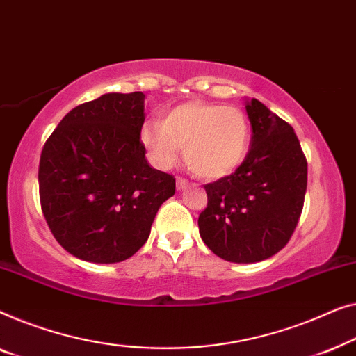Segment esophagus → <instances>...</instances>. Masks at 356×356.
Wrapping results in <instances>:
<instances>
[{
    "instance_id": "esophagus-1",
    "label": "esophagus",
    "mask_w": 356,
    "mask_h": 356,
    "mask_svg": "<svg viewBox=\"0 0 356 356\" xmlns=\"http://www.w3.org/2000/svg\"><path fill=\"white\" fill-rule=\"evenodd\" d=\"M176 185H177V190H184L185 187H188V180L184 179V177H177Z\"/></svg>"
}]
</instances>
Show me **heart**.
I'll return each instance as SVG.
<instances>
[{"mask_svg":"<svg viewBox=\"0 0 356 356\" xmlns=\"http://www.w3.org/2000/svg\"><path fill=\"white\" fill-rule=\"evenodd\" d=\"M143 147L159 168H171L184 147L185 161L200 177H226L247 156L250 127L235 106L188 102L174 106L163 121L142 127Z\"/></svg>","mask_w":356,"mask_h":356,"instance_id":"1","label":"heart"}]
</instances>
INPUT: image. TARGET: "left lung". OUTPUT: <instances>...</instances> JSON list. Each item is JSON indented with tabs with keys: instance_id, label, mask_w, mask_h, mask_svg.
<instances>
[{
	"instance_id": "obj_1",
	"label": "left lung",
	"mask_w": 356,
	"mask_h": 356,
	"mask_svg": "<svg viewBox=\"0 0 356 356\" xmlns=\"http://www.w3.org/2000/svg\"><path fill=\"white\" fill-rule=\"evenodd\" d=\"M252 142L235 172L207 184L203 242L230 263H258L289 243L307 193L308 163L292 126L258 99L247 103Z\"/></svg>"
}]
</instances>
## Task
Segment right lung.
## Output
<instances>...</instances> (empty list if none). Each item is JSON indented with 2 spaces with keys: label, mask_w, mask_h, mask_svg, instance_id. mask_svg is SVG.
Here are the masks:
<instances>
[{
  "label": "right lung",
  "mask_w": 356,
  "mask_h": 356,
  "mask_svg": "<svg viewBox=\"0 0 356 356\" xmlns=\"http://www.w3.org/2000/svg\"><path fill=\"white\" fill-rule=\"evenodd\" d=\"M145 95L106 93L69 111L43 145L40 204L53 237L76 258L119 263L147 242L172 174L145 159Z\"/></svg>",
  "instance_id": "1"
}]
</instances>
